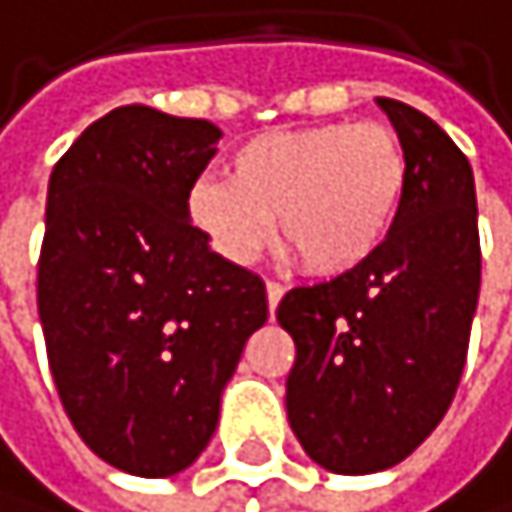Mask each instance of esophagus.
Wrapping results in <instances>:
<instances>
[{"label": "esophagus", "mask_w": 512, "mask_h": 512, "mask_svg": "<svg viewBox=\"0 0 512 512\" xmlns=\"http://www.w3.org/2000/svg\"><path fill=\"white\" fill-rule=\"evenodd\" d=\"M282 295H286V289H282L279 282H267V307H270V317L276 314V307H279Z\"/></svg>", "instance_id": "esophagus-1"}]
</instances>
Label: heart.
Segmentation results:
<instances>
[{
    "instance_id": "b5f03b06",
    "label": "heart",
    "mask_w": 512,
    "mask_h": 512,
    "mask_svg": "<svg viewBox=\"0 0 512 512\" xmlns=\"http://www.w3.org/2000/svg\"><path fill=\"white\" fill-rule=\"evenodd\" d=\"M410 164L385 124H320L254 136L233 152L230 180L205 173L186 217L230 264H251L276 236L304 270L339 276L392 236Z\"/></svg>"
}]
</instances>
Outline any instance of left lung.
<instances>
[{
	"label": "left lung",
	"mask_w": 512,
	"mask_h": 512,
	"mask_svg": "<svg viewBox=\"0 0 512 512\" xmlns=\"http://www.w3.org/2000/svg\"><path fill=\"white\" fill-rule=\"evenodd\" d=\"M410 164L392 236L360 267L298 286L276 307L295 339L289 426L329 473H379L410 457L448 413L479 304L473 167L432 117L376 99Z\"/></svg>",
	"instance_id": "left-lung-1"
}]
</instances>
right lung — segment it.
<instances>
[{"mask_svg": "<svg viewBox=\"0 0 512 512\" xmlns=\"http://www.w3.org/2000/svg\"><path fill=\"white\" fill-rule=\"evenodd\" d=\"M217 139L211 120L124 105L49 177L36 264L49 370L86 448L145 479L208 448L223 385L267 320L261 276L211 251L186 217Z\"/></svg>", "mask_w": 512, "mask_h": 512, "instance_id": "obj_1", "label": "right lung"}]
</instances>
